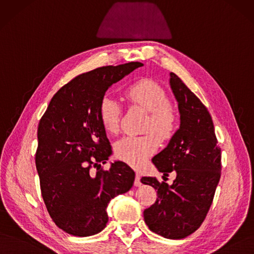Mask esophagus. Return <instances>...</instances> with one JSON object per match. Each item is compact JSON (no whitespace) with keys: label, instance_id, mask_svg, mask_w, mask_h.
Returning a JSON list of instances; mask_svg holds the SVG:
<instances>
[{"label":"esophagus","instance_id":"34e87169","mask_svg":"<svg viewBox=\"0 0 254 254\" xmlns=\"http://www.w3.org/2000/svg\"><path fill=\"white\" fill-rule=\"evenodd\" d=\"M135 186H141V182H140V175L139 173H136V177H135V182H134Z\"/></svg>","mask_w":254,"mask_h":254}]
</instances>
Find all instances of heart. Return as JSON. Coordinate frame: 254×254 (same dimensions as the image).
I'll list each match as a JSON object with an SVG mask.
<instances>
[{
	"instance_id": "1",
	"label": "heart",
	"mask_w": 254,
	"mask_h": 254,
	"mask_svg": "<svg viewBox=\"0 0 254 254\" xmlns=\"http://www.w3.org/2000/svg\"><path fill=\"white\" fill-rule=\"evenodd\" d=\"M126 98L132 105L148 112L143 136H126L115 145V155L119 160L134 167L142 166L159 146L158 137L166 140L171 138L176 127V117L168 107L167 94L156 81L143 79L130 84L125 91ZM121 107L109 97L103 98L99 107V120L108 133L115 134L119 128ZM155 131L157 135L153 133Z\"/></svg>"
}]
</instances>
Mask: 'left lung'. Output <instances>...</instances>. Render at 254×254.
<instances>
[{
    "instance_id": "left-lung-1",
    "label": "left lung",
    "mask_w": 254,
    "mask_h": 254,
    "mask_svg": "<svg viewBox=\"0 0 254 254\" xmlns=\"http://www.w3.org/2000/svg\"><path fill=\"white\" fill-rule=\"evenodd\" d=\"M170 75L180 127L152 161L163 177L175 172L176 179L168 185L155 177L141 178L143 184L157 190L158 195L143 217L153 232L181 240L201 226L210 208L221 177V148L208 110L180 77L173 72Z\"/></svg>"
}]
</instances>
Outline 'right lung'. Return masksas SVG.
<instances>
[{
	"instance_id": "1",
	"label": "right lung",
	"mask_w": 254,
	"mask_h": 254,
	"mask_svg": "<svg viewBox=\"0 0 254 254\" xmlns=\"http://www.w3.org/2000/svg\"><path fill=\"white\" fill-rule=\"evenodd\" d=\"M142 65L132 62L78 75L55 93L40 120L35 165L42 196L56 226L72 236L100 232L109 221V202L132 189L135 173L125 162L100 168L112 147L99 107L113 83Z\"/></svg>"
}]
</instances>
